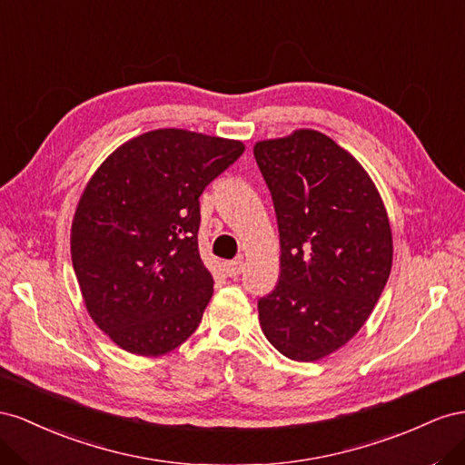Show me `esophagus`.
<instances>
[{
	"label": "esophagus",
	"instance_id": "1",
	"mask_svg": "<svg viewBox=\"0 0 465 465\" xmlns=\"http://www.w3.org/2000/svg\"><path fill=\"white\" fill-rule=\"evenodd\" d=\"M243 269H245L243 259H233V261H228V262L223 264V271H225V274H228L230 278L240 276L243 272Z\"/></svg>",
	"mask_w": 465,
	"mask_h": 465
}]
</instances>
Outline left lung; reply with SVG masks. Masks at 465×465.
<instances>
[{
    "label": "left lung",
    "mask_w": 465,
    "mask_h": 465,
    "mask_svg": "<svg viewBox=\"0 0 465 465\" xmlns=\"http://www.w3.org/2000/svg\"><path fill=\"white\" fill-rule=\"evenodd\" d=\"M281 233V276L259 300L272 347L313 362L372 313L391 271L386 208L362 165L315 130L255 145Z\"/></svg>",
    "instance_id": "8db88e82"
}]
</instances>
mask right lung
I'll use <instances>...</instances> for the list:
<instances>
[{
    "label": "right lung",
    "mask_w": 465,
    "mask_h": 465,
    "mask_svg": "<svg viewBox=\"0 0 465 465\" xmlns=\"http://www.w3.org/2000/svg\"><path fill=\"white\" fill-rule=\"evenodd\" d=\"M243 143L163 128L126 142L91 177L72 262L93 322L118 347L157 356L203 320L214 278L198 253L203 191Z\"/></svg>",
    "instance_id": "1"
}]
</instances>
